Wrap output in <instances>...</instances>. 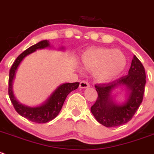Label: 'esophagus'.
Returning a JSON list of instances; mask_svg holds the SVG:
<instances>
[{
    "instance_id": "1",
    "label": "esophagus",
    "mask_w": 154,
    "mask_h": 154,
    "mask_svg": "<svg viewBox=\"0 0 154 154\" xmlns=\"http://www.w3.org/2000/svg\"><path fill=\"white\" fill-rule=\"evenodd\" d=\"M79 87H80L81 88H89L90 85L87 82H85V81H82V82H80V85H79Z\"/></svg>"
}]
</instances>
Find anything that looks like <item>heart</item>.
<instances>
[{
  "mask_svg": "<svg viewBox=\"0 0 154 154\" xmlns=\"http://www.w3.org/2000/svg\"><path fill=\"white\" fill-rule=\"evenodd\" d=\"M84 67L94 70V76L98 82L106 83L116 79L125 69L127 59L123 51L106 48H91L81 57Z\"/></svg>",
  "mask_w": 154,
  "mask_h": 154,
  "instance_id": "b5f03b06",
  "label": "heart"
}]
</instances>
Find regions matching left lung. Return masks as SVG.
Returning a JSON list of instances; mask_svg holds the SVG:
<instances>
[{"instance_id":"obj_1","label":"left lung","mask_w":154,"mask_h":154,"mask_svg":"<svg viewBox=\"0 0 154 154\" xmlns=\"http://www.w3.org/2000/svg\"><path fill=\"white\" fill-rule=\"evenodd\" d=\"M145 84L144 66L134 55L128 75L110 83L95 85L98 98L91 109L94 118L106 127H118L129 122L142 102ZM123 87L126 90L125 100L118 102L113 96L114 91Z\"/></svg>"}]
</instances>
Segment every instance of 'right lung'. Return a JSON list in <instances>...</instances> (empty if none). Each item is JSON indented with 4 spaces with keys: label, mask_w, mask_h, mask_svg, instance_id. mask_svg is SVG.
Here are the masks:
<instances>
[{
    "label": "right lung",
    "mask_w": 154,
    "mask_h": 154,
    "mask_svg": "<svg viewBox=\"0 0 154 154\" xmlns=\"http://www.w3.org/2000/svg\"><path fill=\"white\" fill-rule=\"evenodd\" d=\"M49 41L42 40L38 43L32 45L22 53L16 58L10 70L9 77V97L16 112L24 118L32 122L44 124L51 121L57 116L64 103L66 97L70 92L79 88V82L75 83H63L57 86L56 89L47 97L45 101L35 106H29L22 104L18 101L13 93V83L16 79V72L24 59L29 54H32L38 49L52 48ZM60 51H65L64 46L57 48Z\"/></svg>",
    "instance_id": "1"
}]
</instances>
